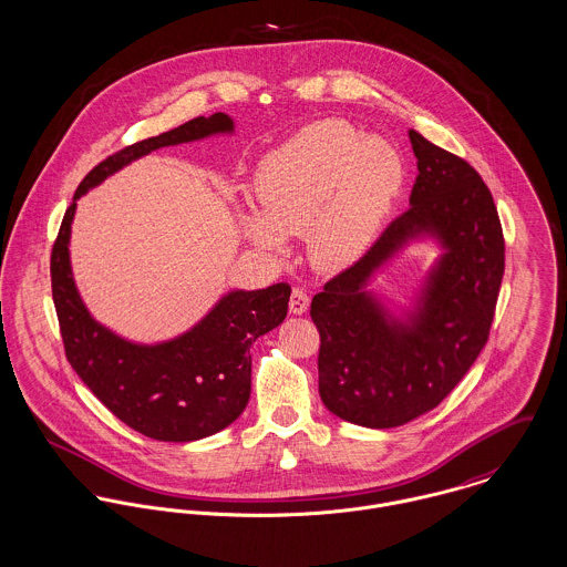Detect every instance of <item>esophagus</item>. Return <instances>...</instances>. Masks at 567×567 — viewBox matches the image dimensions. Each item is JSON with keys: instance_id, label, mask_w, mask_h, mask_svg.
I'll use <instances>...</instances> for the list:
<instances>
[{"instance_id": "esophagus-1", "label": "esophagus", "mask_w": 567, "mask_h": 567, "mask_svg": "<svg viewBox=\"0 0 567 567\" xmlns=\"http://www.w3.org/2000/svg\"><path fill=\"white\" fill-rule=\"evenodd\" d=\"M309 308V297L306 290H301V288H295L292 290V295H290V313H297V316H301V313H306Z\"/></svg>"}]
</instances>
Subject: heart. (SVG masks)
Segmentation results:
<instances>
[{
    "instance_id": "heart-1",
    "label": "heart",
    "mask_w": 567,
    "mask_h": 567,
    "mask_svg": "<svg viewBox=\"0 0 567 567\" xmlns=\"http://www.w3.org/2000/svg\"><path fill=\"white\" fill-rule=\"evenodd\" d=\"M403 175L390 141L361 138L340 118L311 123L259 162L254 193L261 214H240V231L266 254L284 251V236H308L318 268H347L374 240Z\"/></svg>"
}]
</instances>
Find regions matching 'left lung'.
Listing matches in <instances>:
<instances>
[{
  "mask_svg": "<svg viewBox=\"0 0 567 567\" xmlns=\"http://www.w3.org/2000/svg\"><path fill=\"white\" fill-rule=\"evenodd\" d=\"M417 177L410 207L368 254L311 299L320 333L318 392L338 417L392 429L437 408L483 351L505 272L492 193L457 155L410 130ZM441 256L413 306L394 312L371 279L413 241Z\"/></svg>",
  "mask_w": 567,
  "mask_h": 567,
  "instance_id": "8db88e82",
  "label": "left lung"
}]
</instances>
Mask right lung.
Returning <instances> with one entry per match:
<instances>
[{"label":"right lung","instance_id":"right-lung-1","mask_svg":"<svg viewBox=\"0 0 567 567\" xmlns=\"http://www.w3.org/2000/svg\"><path fill=\"white\" fill-rule=\"evenodd\" d=\"M216 134H234V118L225 112L197 116L105 157L78 186L53 245V306L66 360L121 422L159 442L202 440L245 412L251 394L249 349L284 322L290 286L229 290L188 331L154 344L132 342L102 324L82 301L69 254L71 225L78 199L123 166Z\"/></svg>","mask_w":567,"mask_h":567}]
</instances>
